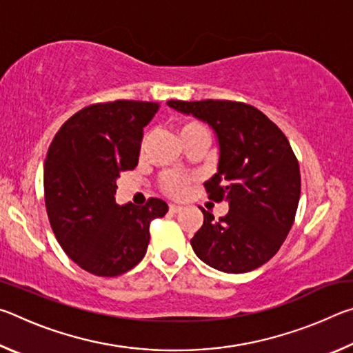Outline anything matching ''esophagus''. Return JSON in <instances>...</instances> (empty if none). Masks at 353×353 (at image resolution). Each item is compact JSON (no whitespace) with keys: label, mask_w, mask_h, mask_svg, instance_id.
<instances>
[{"label":"esophagus","mask_w":353,"mask_h":353,"mask_svg":"<svg viewBox=\"0 0 353 353\" xmlns=\"http://www.w3.org/2000/svg\"><path fill=\"white\" fill-rule=\"evenodd\" d=\"M179 212H182V207H181V205H174V204L170 205V213L176 214V213H179Z\"/></svg>","instance_id":"obj_1"}]
</instances>
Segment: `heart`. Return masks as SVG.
<instances>
[{"instance_id":"b5f03b06","label":"heart","mask_w":353,"mask_h":353,"mask_svg":"<svg viewBox=\"0 0 353 353\" xmlns=\"http://www.w3.org/2000/svg\"><path fill=\"white\" fill-rule=\"evenodd\" d=\"M177 135L181 140L188 139V137L194 135H204L207 137V129L202 123L196 121V119H181L176 124ZM191 182L193 179L188 176H181L174 174V172H168L162 177V187L166 194L172 196V198H181L185 193H187L188 188L191 187Z\"/></svg>"}]
</instances>
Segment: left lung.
Wrapping results in <instances>:
<instances>
[{
    "mask_svg": "<svg viewBox=\"0 0 353 353\" xmlns=\"http://www.w3.org/2000/svg\"><path fill=\"white\" fill-rule=\"evenodd\" d=\"M172 109L207 123L218 137V172L204 183L208 199L229 202V213L204 224L191 248L214 270L241 274L270 261L294 223L301 198L299 162L285 134L254 105L236 101H168Z\"/></svg>",
    "mask_w": 353,
    "mask_h": 353,
    "instance_id": "8db88e82",
    "label": "left lung"
}]
</instances>
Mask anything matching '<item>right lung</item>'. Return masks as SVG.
<instances>
[{
  "label": "right lung",
  "mask_w": 353,
  "mask_h": 353,
  "mask_svg": "<svg viewBox=\"0 0 353 353\" xmlns=\"http://www.w3.org/2000/svg\"><path fill=\"white\" fill-rule=\"evenodd\" d=\"M160 104L118 99L83 107L62 124L48 149L43 187L48 219L59 244L77 266L115 277L139 265L149 224L166 202H115L119 172L139 163L143 128Z\"/></svg>",
  "instance_id": "obj_1"
}]
</instances>
